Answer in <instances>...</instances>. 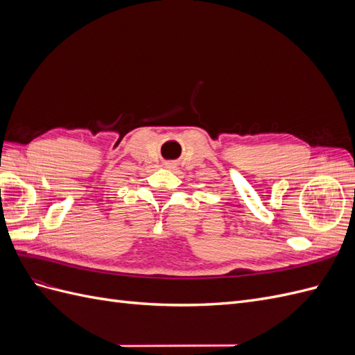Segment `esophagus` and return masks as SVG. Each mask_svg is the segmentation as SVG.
Returning a JSON list of instances; mask_svg holds the SVG:
<instances>
[{
	"mask_svg": "<svg viewBox=\"0 0 355 355\" xmlns=\"http://www.w3.org/2000/svg\"><path fill=\"white\" fill-rule=\"evenodd\" d=\"M166 166H167V167H168V168H171V167H175V166H173V164H170V163H168V164H166Z\"/></svg>",
	"mask_w": 355,
	"mask_h": 355,
	"instance_id": "obj_1",
	"label": "esophagus"
}]
</instances>
